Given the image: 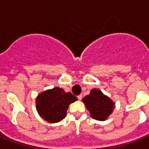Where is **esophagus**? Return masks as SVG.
<instances>
[{"mask_svg":"<svg viewBox=\"0 0 149 149\" xmlns=\"http://www.w3.org/2000/svg\"><path fill=\"white\" fill-rule=\"evenodd\" d=\"M77 98H78V100H82V98H83V95H82V94H80V95H79L78 96H77Z\"/></svg>","mask_w":149,"mask_h":149,"instance_id":"1","label":"esophagus"}]
</instances>
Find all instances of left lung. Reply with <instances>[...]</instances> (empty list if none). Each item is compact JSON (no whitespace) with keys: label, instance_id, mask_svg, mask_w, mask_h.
<instances>
[{"label":"left lung","instance_id":"obj_1","mask_svg":"<svg viewBox=\"0 0 149 149\" xmlns=\"http://www.w3.org/2000/svg\"><path fill=\"white\" fill-rule=\"evenodd\" d=\"M83 102L90 112L92 118L96 120L106 119L114 108V102L97 89H92L90 94L83 98Z\"/></svg>","mask_w":149,"mask_h":149}]
</instances>
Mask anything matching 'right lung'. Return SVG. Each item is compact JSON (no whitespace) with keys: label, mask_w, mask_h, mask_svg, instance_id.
Segmentation results:
<instances>
[{"label":"right lung","mask_w":149,"mask_h":149,"mask_svg":"<svg viewBox=\"0 0 149 149\" xmlns=\"http://www.w3.org/2000/svg\"><path fill=\"white\" fill-rule=\"evenodd\" d=\"M76 100L77 98L71 93H66L59 87L54 88L37 96V112L47 122L58 123L66 117L69 105Z\"/></svg>","instance_id":"obj_1"}]
</instances>
